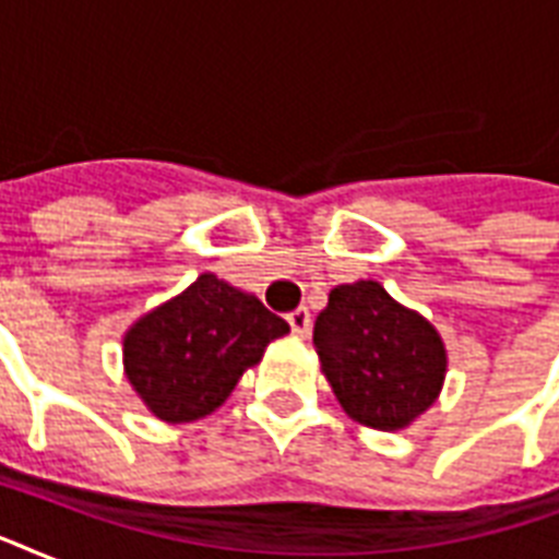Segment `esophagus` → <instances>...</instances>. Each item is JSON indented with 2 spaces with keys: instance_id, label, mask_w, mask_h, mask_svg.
Masks as SVG:
<instances>
[{
  "instance_id": "esophagus-1",
  "label": "esophagus",
  "mask_w": 559,
  "mask_h": 559,
  "mask_svg": "<svg viewBox=\"0 0 559 559\" xmlns=\"http://www.w3.org/2000/svg\"><path fill=\"white\" fill-rule=\"evenodd\" d=\"M287 322L289 331L305 340L307 333H310V310H307V307H298V310H293V313L287 316Z\"/></svg>"
}]
</instances>
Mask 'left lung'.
Returning <instances> with one entry per match:
<instances>
[{"label": "left lung", "mask_w": 559, "mask_h": 559, "mask_svg": "<svg viewBox=\"0 0 559 559\" xmlns=\"http://www.w3.org/2000/svg\"><path fill=\"white\" fill-rule=\"evenodd\" d=\"M313 345L340 406L357 424L397 432L441 394L447 373L441 336L377 281L331 289L316 319Z\"/></svg>", "instance_id": "8db88e82"}]
</instances>
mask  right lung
I'll return each instance as SVG.
<instances>
[{
    "label": "right lung",
    "mask_w": 559,
    "mask_h": 559,
    "mask_svg": "<svg viewBox=\"0 0 559 559\" xmlns=\"http://www.w3.org/2000/svg\"><path fill=\"white\" fill-rule=\"evenodd\" d=\"M284 333L289 324L252 293L205 272L124 333L127 380L159 420H200Z\"/></svg>",
    "instance_id": "right-lung-1"
}]
</instances>
